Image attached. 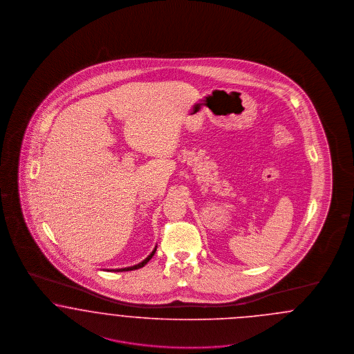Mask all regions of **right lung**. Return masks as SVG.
<instances>
[{"instance_id":"1","label":"right lung","mask_w":354,"mask_h":354,"mask_svg":"<svg viewBox=\"0 0 354 354\" xmlns=\"http://www.w3.org/2000/svg\"><path fill=\"white\" fill-rule=\"evenodd\" d=\"M154 252H156V248H154L153 251H152V254L147 258V259H144V261H141V263H138L136 266H132V267H127V268H119V270H112V271H116V272H123V271H132V270H138V268H141V267H144L148 261L152 259V257L154 255Z\"/></svg>"}]
</instances>
